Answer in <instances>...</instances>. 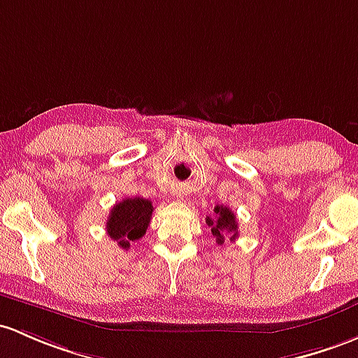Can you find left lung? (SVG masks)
Listing matches in <instances>:
<instances>
[{
	"mask_svg": "<svg viewBox=\"0 0 358 358\" xmlns=\"http://www.w3.org/2000/svg\"><path fill=\"white\" fill-rule=\"evenodd\" d=\"M215 217H206V225L211 229V234L217 239V244H224L225 237L224 234H229L230 241H236L239 237V227H237L236 215L227 206H215Z\"/></svg>",
	"mask_w": 358,
	"mask_h": 358,
	"instance_id": "1",
	"label": "left lung"
}]
</instances>
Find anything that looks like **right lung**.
I'll use <instances>...</instances> for the list:
<instances>
[{"label":"right lung","instance_id":"right-lung-1","mask_svg":"<svg viewBox=\"0 0 358 358\" xmlns=\"http://www.w3.org/2000/svg\"><path fill=\"white\" fill-rule=\"evenodd\" d=\"M152 201L145 198H126L116 203L107 218V234L119 248L129 249L131 242L141 239L152 220Z\"/></svg>","mask_w":358,"mask_h":358}]
</instances>
